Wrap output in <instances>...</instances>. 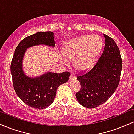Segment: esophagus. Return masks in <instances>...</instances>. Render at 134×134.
<instances>
[{"label": "esophagus", "mask_w": 134, "mask_h": 134, "mask_svg": "<svg viewBox=\"0 0 134 134\" xmlns=\"http://www.w3.org/2000/svg\"><path fill=\"white\" fill-rule=\"evenodd\" d=\"M76 79V76H75V75H74V74H71L70 75V79L72 80V79Z\"/></svg>", "instance_id": "1"}]
</instances>
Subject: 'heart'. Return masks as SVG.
I'll use <instances>...</instances> for the list:
<instances>
[{
	"label": "heart",
	"mask_w": 134,
	"mask_h": 134,
	"mask_svg": "<svg viewBox=\"0 0 134 134\" xmlns=\"http://www.w3.org/2000/svg\"><path fill=\"white\" fill-rule=\"evenodd\" d=\"M102 47V39L97 35H82L70 40L63 46L62 51L68 59L74 60L77 70L85 71L94 65ZM64 64L68 65L69 61L61 57Z\"/></svg>",
	"instance_id": "heart-1"
}]
</instances>
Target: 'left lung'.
<instances>
[{
    "mask_svg": "<svg viewBox=\"0 0 134 134\" xmlns=\"http://www.w3.org/2000/svg\"><path fill=\"white\" fill-rule=\"evenodd\" d=\"M104 49L89 71L77 74L80 91L75 95L79 104L92 109L105 102L118 87L122 69L120 51L110 37L104 34Z\"/></svg>",
    "mask_w": 134,
    "mask_h": 134,
    "instance_id": "left-lung-1",
    "label": "left lung"
}]
</instances>
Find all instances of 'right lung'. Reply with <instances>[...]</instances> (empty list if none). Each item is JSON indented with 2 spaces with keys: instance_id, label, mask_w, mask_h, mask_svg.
<instances>
[{
  "instance_id": "1",
  "label": "right lung",
  "mask_w": 134,
  "mask_h": 134,
  "mask_svg": "<svg viewBox=\"0 0 134 134\" xmlns=\"http://www.w3.org/2000/svg\"><path fill=\"white\" fill-rule=\"evenodd\" d=\"M43 44L54 47L52 32H37L24 38L15 50L10 65L12 83L16 93L30 107L43 109L52 104L59 85L68 81L70 74L47 72L36 78L26 76L22 70V62L27 48Z\"/></svg>"
}]
</instances>
